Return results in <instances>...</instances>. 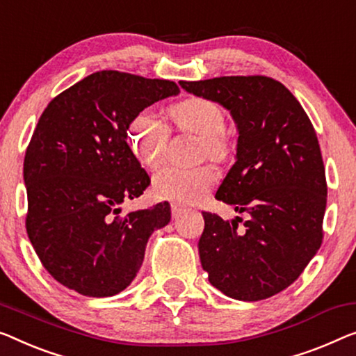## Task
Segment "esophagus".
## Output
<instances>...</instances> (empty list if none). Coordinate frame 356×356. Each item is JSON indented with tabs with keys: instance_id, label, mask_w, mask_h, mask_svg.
<instances>
[{
	"instance_id": "34e87169",
	"label": "esophagus",
	"mask_w": 356,
	"mask_h": 356,
	"mask_svg": "<svg viewBox=\"0 0 356 356\" xmlns=\"http://www.w3.org/2000/svg\"><path fill=\"white\" fill-rule=\"evenodd\" d=\"M182 211H185V209L182 208V206H179V204H176V203L171 204V212H172V217H177V216H179L180 212H182Z\"/></svg>"
}]
</instances>
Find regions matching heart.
<instances>
[{
    "label": "heart",
    "mask_w": 356,
    "mask_h": 356,
    "mask_svg": "<svg viewBox=\"0 0 356 356\" xmlns=\"http://www.w3.org/2000/svg\"><path fill=\"white\" fill-rule=\"evenodd\" d=\"M171 115L179 129L201 137V153L212 161H224L232 144L227 136V116L214 100L204 97L185 99L172 105ZM169 142V127L153 113L142 110L127 127V144L142 164L155 168L163 161ZM217 182V174L209 166H166L153 179V193L161 200L177 203H198Z\"/></svg>",
    "instance_id": "obj_1"
}]
</instances>
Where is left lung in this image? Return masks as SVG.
I'll return each instance as SVG.
<instances>
[{"mask_svg": "<svg viewBox=\"0 0 356 356\" xmlns=\"http://www.w3.org/2000/svg\"><path fill=\"white\" fill-rule=\"evenodd\" d=\"M230 111L235 164L216 198L246 214L203 212L200 261L209 283L236 300L267 299L293 284L323 240L326 176L316 132L288 88L267 76L180 81Z\"/></svg>", "mask_w": 356, "mask_h": 356, "instance_id": "obj_1", "label": "left lung"}]
</instances>
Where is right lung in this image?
Returning a JSON list of instances; mask_svg holds the SVG:
<instances>
[{
    "label": "right lung",
    "mask_w": 356,
    "mask_h": 356,
    "mask_svg": "<svg viewBox=\"0 0 356 356\" xmlns=\"http://www.w3.org/2000/svg\"><path fill=\"white\" fill-rule=\"evenodd\" d=\"M176 83L95 72L42 111L24 161L26 233L54 280L88 297L132 283L152 233L171 220L168 201L121 216L150 177L127 145L132 118L177 95Z\"/></svg>",
    "instance_id": "add662e5"
}]
</instances>
